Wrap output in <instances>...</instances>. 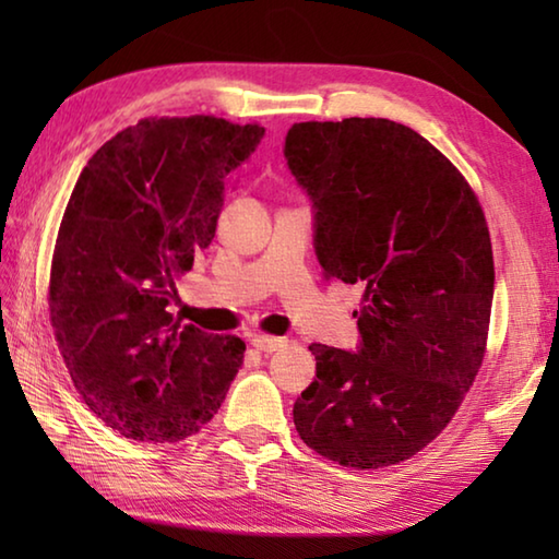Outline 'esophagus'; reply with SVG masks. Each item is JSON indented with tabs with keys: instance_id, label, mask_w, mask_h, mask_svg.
Wrapping results in <instances>:
<instances>
[{
	"instance_id": "1",
	"label": "esophagus",
	"mask_w": 559,
	"mask_h": 559,
	"mask_svg": "<svg viewBox=\"0 0 559 559\" xmlns=\"http://www.w3.org/2000/svg\"><path fill=\"white\" fill-rule=\"evenodd\" d=\"M251 345L261 349V353H276L286 345V337H273V335H251Z\"/></svg>"
}]
</instances>
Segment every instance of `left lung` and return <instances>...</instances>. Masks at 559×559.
Listing matches in <instances>:
<instances>
[{
    "label": "left lung",
    "mask_w": 559,
    "mask_h": 559,
    "mask_svg": "<svg viewBox=\"0 0 559 559\" xmlns=\"http://www.w3.org/2000/svg\"><path fill=\"white\" fill-rule=\"evenodd\" d=\"M283 153L316 206L320 266L362 288V343L308 347L316 380L293 421L340 466L402 463L449 427L484 365L496 281L486 214L451 159L402 122H296Z\"/></svg>",
    "instance_id": "1"
}]
</instances>
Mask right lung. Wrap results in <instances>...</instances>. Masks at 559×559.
<instances>
[{
    "mask_svg": "<svg viewBox=\"0 0 559 559\" xmlns=\"http://www.w3.org/2000/svg\"><path fill=\"white\" fill-rule=\"evenodd\" d=\"M263 132L214 116L145 118L96 150L73 187L51 259V325L83 402L126 439L192 437L239 372L241 337L182 325L169 306Z\"/></svg>",
    "mask_w": 559,
    "mask_h": 559,
    "instance_id": "add662e5",
    "label": "right lung"
}]
</instances>
